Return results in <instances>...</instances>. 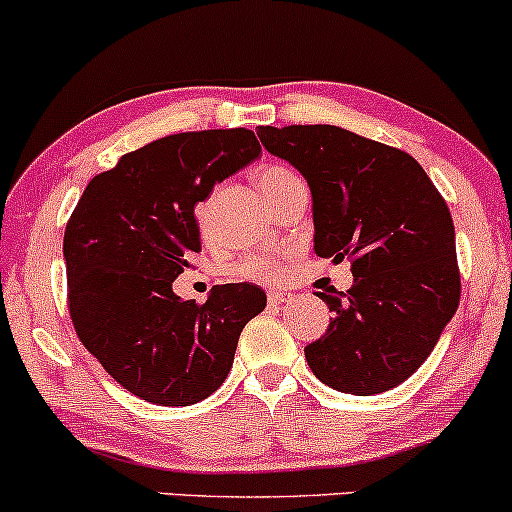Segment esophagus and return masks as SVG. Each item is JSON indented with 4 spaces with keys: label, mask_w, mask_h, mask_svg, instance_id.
I'll list each match as a JSON object with an SVG mask.
<instances>
[{
    "label": "esophagus",
    "mask_w": 512,
    "mask_h": 512,
    "mask_svg": "<svg viewBox=\"0 0 512 512\" xmlns=\"http://www.w3.org/2000/svg\"><path fill=\"white\" fill-rule=\"evenodd\" d=\"M285 302H292V292L287 290H268V304H285Z\"/></svg>",
    "instance_id": "esophagus-1"
}]
</instances>
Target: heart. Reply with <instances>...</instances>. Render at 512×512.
I'll return each mask as SVG.
<instances>
[{
	"label": "heart",
	"mask_w": 512,
	"mask_h": 512,
	"mask_svg": "<svg viewBox=\"0 0 512 512\" xmlns=\"http://www.w3.org/2000/svg\"><path fill=\"white\" fill-rule=\"evenodd\" d=\"M295 181H300L295 171L278 164L263 166L256 174V186L266 200H273L275 195L285 191V188L292 186ZM232 273L249 280L278 278V275L283 273V256L271 254V251H263V254H244L232 263Z\"/></svg>",
	"instance_id": "b5f03b06"
}]
</instances>
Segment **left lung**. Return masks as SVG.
<instances>
[{
	"instance_id": "8db88e82",
	"label": "left lung",
	"mask_w": 512,
	"mask_h": 512,
	"mask_svg": "<svg viewBox=\"0 0 512 512\" xmlns=\"http://www.w3.org/2000/svg\"><path fill=\"white\" fill-rule=\"evenodd\" d=\"M312 191L314 251L350 258L353 287L317 295L333 319L304 358L321 382L370 396L409 380L459 304L455 225L423 166L336 125L258 128Z\"/></svg>"
}]
</instances>
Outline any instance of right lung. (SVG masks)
Segmentation results:
<instances>
[{
	"label": "right lung",
	"mask_w": 512,
	"mask_h": 512,
	"mask_svg": "<svg viewBox=\"0 0 512 512\" xmlns=\"http://www.w3.org/2000/svg\"><path fill=\"white\" fill-rule=\"evenodd\" d=\"M261 154L246 128L179 132L123 154L86 186L65 229L67 304L79 341L120 387L191 406L227 380L241 329L266 309L251 283L203 304L174 292L200 251L195 210Z\"/></svg>",
	"instance_id": "1"
}]
</instances>
